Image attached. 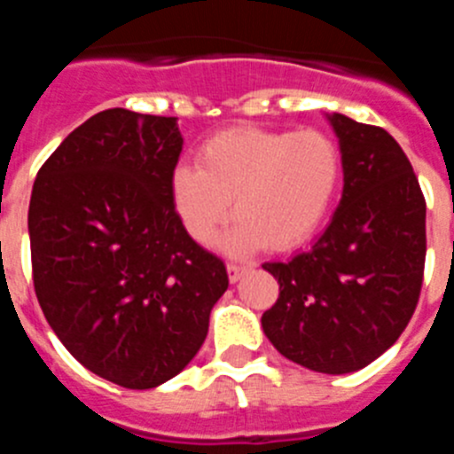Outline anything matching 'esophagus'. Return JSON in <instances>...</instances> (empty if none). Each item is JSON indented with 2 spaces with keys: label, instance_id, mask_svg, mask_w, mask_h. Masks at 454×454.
Masks as SVG:
<instances>
[{
  "label": "esophagus",
  "instance_id": "34e87169",
  "mask_svg": "<svg viewBox=\"0 0 454 454\" xmlns=\"http://www.w3.org/2000/svg\"><path fill=\"white\" fill-rule=\"evenodd\" d=\"M227 270H230L231 282H239L240 277L252 270V263H234V262H231L230 266H227Z\"/></svg>",
  "mask_w": 454,
  "mask_h": 454
}]
</instances>
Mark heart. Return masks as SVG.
Here are the masks:
<instances>
[{"instance_id": "b5f03b06", "label": "heart", "mask_w": 454, "mask_h": 454, "mask_svg": "<svg viewBox=\"0 0 454 454\" xmlns=\"http://www.w3.org/2000/svg\"><path fill=\"white\" fill-rule=\"evenodd\" d=\"M198 168L172 172V204L192 240L208 246L231 215L227 247L291 250L320 230L336 202L343 159L323 131L236 127L208 138Z\"/></svg>"}]
</instances>
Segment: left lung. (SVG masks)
Wrapping results in <instances>:
<instances>
[{
	"instance_id": "obj_1",
	"label": "left lung",
	"mask_w": 454,
	"mask_h": 454,
	"mask_svg": "<svg viewBox=\"0 0 454 454\" xmlns=\"http://www.w3.org/2000/svg\"><path fill=\"white\" fill-rule=\"evenodd\" d=\"M343 159V198L314 246L266 262L279 298L262 316L272 346L316 372L343 375L398 340L420 298L425 198L403 147L375 124L330 118Z\"/></svg>"
}]
</instances>
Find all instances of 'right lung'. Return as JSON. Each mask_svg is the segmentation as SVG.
I'll use <instances>...</instances> for the list:
<instances>
[{
    "instance_id": "add662e5",
    "label": "right lung",
    "mask_w": 454,
    "mask_h": 454,
    "mask_svg": "<svg viewBox=\"0 0 454 454\" xmlns=\"http://www.w3.org/2000/svg\"><path fill=\"white\" fill-rule=\"evenodd\" d=\"M182 145L175 118L106 108L51 152L31 191L40 309L79 364L124 388L182 372L230 286L172 204Z\"/></svg>"
}]
</instances>
